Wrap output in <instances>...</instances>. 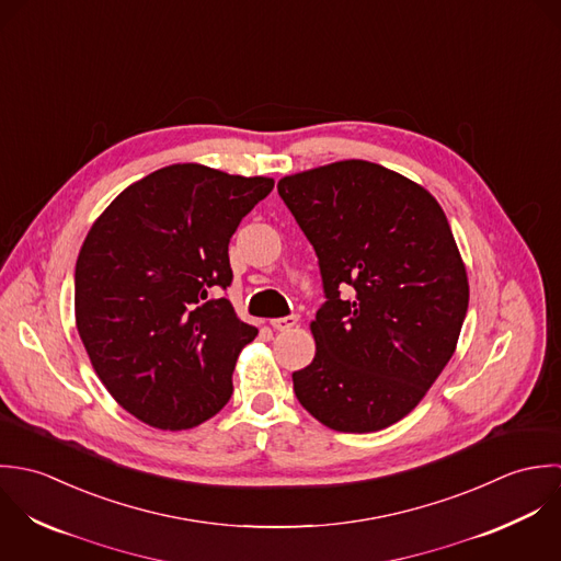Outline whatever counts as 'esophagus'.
Masks as SVG:
<instances>
[{"instance_id":"1","label":"esophagus","mask_w":561,"mask_h":561,"mask_svg":"<svg viewBox=\"0 0 561 561\" xmlns=\"http://www.w3.org/2000/svg\"><path fill=\"white\" fill-rule=\"evenodd\" d=\"M299 325V317H284V319H273L271 321V328L273 330H277V332H288V330H293V328H297Z\"/></svg>"}]
</instances>
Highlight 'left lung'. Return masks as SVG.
<instances>
[{
  "instance_id": "8db88e82",
  "label": "left lung",
  "mask_w": 561,
  "mask_h": 561,
  "mask_svg": "<svg viewBox=\"0 0 561 561\" xmlns=\"http://www.w3.org/2000/svg\"><path fill=\"white\" fill-rule=\"evenodd\" d=\"M277 191L319 255L328 297L295 394L334 432L386 430L434 386L468 310L447 215L425 186L368 160L286 175Z\"/></svg>"
}]
</instances>
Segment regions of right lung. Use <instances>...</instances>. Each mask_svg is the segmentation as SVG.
Returning a JSON list of instances; mask_svg holds the SVG:
<instances>
[{
	"instance_id": "1",
	"label": "right lung",
	"mask_w": 561,
	"mask_h": 561,
	"mask_svg": "<svg viewBox=\"0 0 561 561\" xmlns=\"http://www.w3.org/2000/svg\"><path fill=\"white\" fill-rule=\"evenodd\" d=\"M273 178L171 164L129 184L91 225L76 264V325L114 401L149 427L193 430L231 397L257 330L227 299L229 238Z\"/></svg>"
}]
</instances>
